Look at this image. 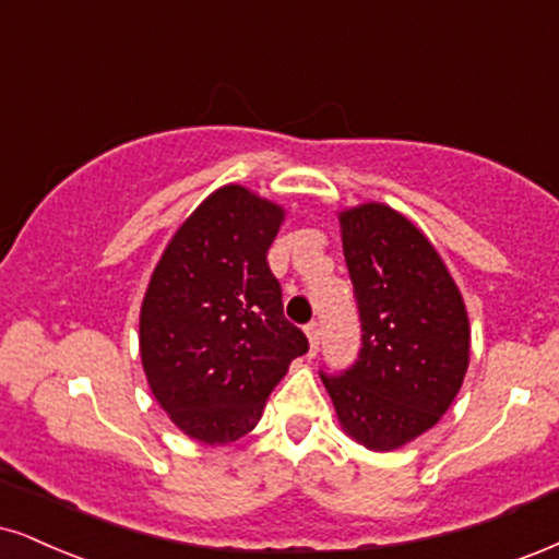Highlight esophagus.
Returning a JSON list of instances; mask_svg holds the SVG:
<instances>
[{
  "label": "esophagus",
  "instance_id": "obj_1",
  "mask_svg": "<svg viewBox=\"0 0 559 559\" xmlns=\"http://www.w3.org/2000/svg\"><path fill=\"white\" fill-rule=\"evenodd\" d=\"M306 334H308V342H311V355H316V349H319V342H321V326L316 321H311L306 326Z\"/></svg>",
  "mask_w": 559,
  "mask_h": 559
}]
</instances>
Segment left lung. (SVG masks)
<instances>
[{
    "label": "left lung",
    "mask_w": 559,
    "mask_h": 559,
    "mask_svg": "<svg viewBox=\"0 0 559 559\" xmlns=\"http://www.w3.org/2000/svg\"><path fill=\"white\" fill-rule=\"evenodd\" d=\"M342 248L360 313V353L321 370L344 430L373 451L423 436L456 399L469 365V319L443 259L391 206L342 212Z\"/></svg>",
    "instance_id": "obj_1"
}]
</instances>
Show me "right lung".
<instances>
[{
    "mask_svg": "<svg viewBox=\"0 0 559 559\" xmlns=\"http://www.w3.org/2000/svg\"><path fill=\"white\" fill-rule=\"evenodd\" d=\"M280 223L277 204L223 186L178 227L144 295L140 353L150 389L202 443L253 430L287 365L308 353L266 261Z\"/></svg>",
    "mask_w": 559,
    "mask_h": 559,
    "instance_id": "1",
    "label": "right lung"
}]
</instances>
